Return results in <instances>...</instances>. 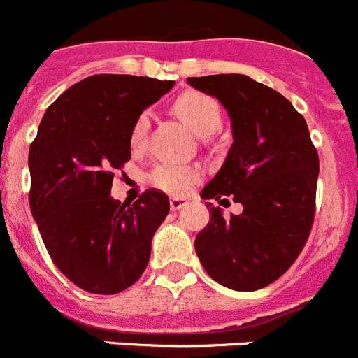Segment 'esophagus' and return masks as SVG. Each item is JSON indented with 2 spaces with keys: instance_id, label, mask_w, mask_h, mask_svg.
<instances>
[{
  "instance_id": "obj_1",
  "label": "esophagus",
  "mask_w": 358,
  "mask_h": 358,
  "mask_svg": "<svg viewBox=\"0 0 358 358\" xmlns=\"http://www.w3.org/2000/svg\"><path fill=\"white\" fill-rule=\"evenodd\" d=\"M186 204H188V199H185V197H172V199H170V208H172V211L181 210V208H185Z\"/></svg>"
}]
</instances>
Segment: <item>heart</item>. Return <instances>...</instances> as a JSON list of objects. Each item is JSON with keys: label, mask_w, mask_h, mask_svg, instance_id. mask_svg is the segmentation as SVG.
I'll use <instances>...</instances> for the list:
<instances>
[{"label": "heart", "mask_w": 358, "mask_h": 358, "mask_svg": "<svg viewBox=\"0 0 358 358\" xmlns=\"http://www.w3.org/2000/svg\"><path fill=\"white\" fill-rule=\"evenodd\" d=\"M173 115L186 123L192 131L202 140H208L211 134L222 125V110L213 96L201 91H186L179 94L172 103ZM148 116L141 113L134 120L131 129V147L134 150L141 148L147 134ZM202 170L197 164H181V163H161L152 170L148 181L154 188L161 189L170 195H185L192 186L201 181Z\"/></svg>", "instance_id": "obj_1"}]
</instances>
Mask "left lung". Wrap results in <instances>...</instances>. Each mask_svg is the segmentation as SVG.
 I'll use <instances>...</instances> for the list:
<instances>
[{
	"instance_id": "8db88e82",
	"label": "left lung",
	"mask_w": 358,
	"mask_h": 358,
	"mask_svg": "<svg viewBox=\"0 0 358 358\" xmlns=\"http://www.w3.org/2000/svg\"><path fill=\"white\" fill-rule=\"evenodd\" d=\"M188 84L217 98L233 129L222 169L201 197L231 195L243 206L240 215L224 218L220 208L206 202L210 222L195 236V251L220 285L242 292L264 289L289 271L308 240L317 150L305 118L268 85L235 73L189 77Z\"/></svg>"
}]
</instances>
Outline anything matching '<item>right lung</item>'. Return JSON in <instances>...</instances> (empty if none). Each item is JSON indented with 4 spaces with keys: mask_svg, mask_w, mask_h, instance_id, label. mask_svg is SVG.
<instances>
[{
    "mask_svg": "<svg viewBox=\"0 0 358 358\" xmlns=\"http://www.w3.org/2000/svg\"><path fill=\"white\" fill-rule=\"evenodd\" d=\"M172 87V80L93 75L41 120L28 152L30 210L53 264L85 292H122L147 267L169 197L152 188L122 204L110 186L131 159L134 120Z\"/></svg>",
    "mask_w": 358,
    "mask_h": 358,
    "instance_id": "add662e5",
    "label": "right lung"
}]
</instances>
